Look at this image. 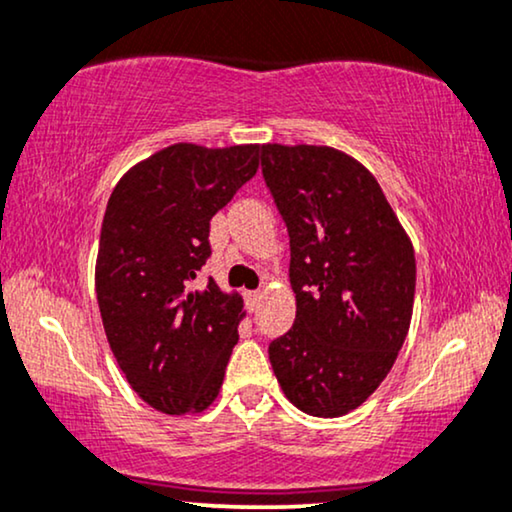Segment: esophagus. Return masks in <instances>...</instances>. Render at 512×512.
I'll return each mask as SVG.
<instances>
[{
  "mask_svg": "<svg viewBox=\"0 0 512 512\" xmlns=\"http://www.w3.org/2000/svg\"><path fill=\"white\" fill-rule=\"evenodd\" d=\"M260 290H252V293H245V304H248L250 312H255L257 307H260Z\"/></svg>",
  "mask_w": 512,
  "mask_h": 512,
  "instance_id": "obj_1",
  "label": "esophagus"
}]
</instances>
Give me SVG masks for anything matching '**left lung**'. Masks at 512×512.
I'll use <instances>...</instances> for the list:
<instances>
[{
    "label": "left lung",
    "instance_id": "left-lung-1",
    "mask_svg": "<svg viewBox=\"0 0 512 512\" xmlns=\"http://www.w3.org/2000/svg\"><path fill=\"white\" fill-rule=\"evenodd\" d=\"M262 174L290 236L293 328L269 345L290 404L354 411L383 383L413 314L416 255L383 189L331 146H262Z\"/></svg>",
    "mask_w": 512,
    "mask_h": 512
}]
</instances>
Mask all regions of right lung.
Instances as JSON below:
<instances>
[{
	"mask_svg": "<svg viewBox=\"0 0 512 512\" xmlns=\"http://www.w3.org/2000/svg\"><path fill=\"white\" fill-rule=\"evenodd\" d=\"M257 165V144H174L108 198L96 257L103 331L132 390L170 416L208 409L238 342L243 297L193 278L212 252L210 219Z\"/></svg>",
	"mask_w": 512,
	"mask_h": 512,
	"instance_id": "1",
	"label": "right lung"
}]
</instances>
